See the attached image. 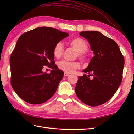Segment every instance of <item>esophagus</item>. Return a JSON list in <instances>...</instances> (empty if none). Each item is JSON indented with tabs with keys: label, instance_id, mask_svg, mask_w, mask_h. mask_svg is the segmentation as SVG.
I'll return each instance as SVG.
<instances>
[{
	"label": "esophagus",
	"instance_id": "esophagus-1",
	"mask_svg": "<svg viewBox=\"0 0 134 134\" xmlns=\"http://www.w3.org/2000/svg\"><path fill=\"white\" fill-rule=\"evenodd\" d=\"M70 74H68V73H67V72H64V76H69Z\"/></svg>",
	"mask_w": 134,
	"mask_h": 134
}]
</instances>
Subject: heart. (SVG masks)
<instances>
[{
    "instance_id": "b5f03b06",
    "label": "heart",
    "mask_w": 134,
    "mask_h": 134,
    "mask_svg": "<svg viewBox=\"0 0 134 134\" xmlns=\"http://www.w3.org/2000/svg\"><path fill=\"white\" fill-rule=\"evenodd\" d=\"M70 45L78 52V57L81 59H85L86 53L85 51L87 49V44L83 39L77 38L72 40L70 42ZM64 51L63 44L62 42L57 43L53 49V55L55 58H59L62 56ZM58 67L60 70L67 73H72L80 67L77 62H69L64 60L60 61L58 63Z\"/></svg>"
}]
</instances>
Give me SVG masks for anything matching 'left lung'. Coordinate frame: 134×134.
Wrapping results in <instances>:
<instances>
[{
  "label": "left lung",
  "mask_w": 134,
  "mask_h": 134,
  "mask_svg": "<svg viewBox=\"0 0 134 134\" xmlns=\"http://www.w3.org/2000/svg\"><path fill=\"white\" fill-rule=\"evenodd\" d=\"M79 35L87 39L94 54L89 65L83 70L92 73L78 77L76 94L84 104L98 106L109 101L121 83L124 59L117 43L97 31H85Z\"/></svg>",
  "instance_id": "8db88e82"
}]
</instances>
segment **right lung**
Listing matches in <instances>:
<instances>
[{"label": "right lung", "mask_w": 134, "mask_h": 134, "mask_svg": "<svg viewBox=\"0 0 134 134\" xmlns=\"http://www.w3.org/2000/svg\"><path fill=\"white\" fill-rule=\"evenodd\" d=\"M69 36L55 28L40 27L19 37L10 59L11 84L24 101L42 104L55 93L64 72L55 64L53 49ZM44 65L52 69L49 74L43 72Z\"/></svg>", "instance_id": "right-lung-1"}]
</instances>
